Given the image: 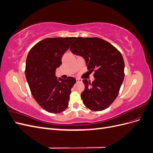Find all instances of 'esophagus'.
Listing matches in <instances>:
<instances>
[{
  "instance_id": "1",
  "label": "esophagus",
  "mask_w": 153,
  "mask_h": 153,
  "mask_svg": "<svg viewBox=\"0 0 153 153\" xmlns=\"http://www.w3.org/2000/svg\"><path fill=\"white\" fill-rule=\"evenodd\" d=\"M76 82H81L82 80L80 79V78H76Z\"/></svg>"
}]
</instances>
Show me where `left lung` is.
I'll list each match as a JSON object with an SVG mask.
<instances>
[{"label": "left lung", "instance_id": "1", "mask_svg": "<svg viewBox=\"0 0 153 153\" xmlns=\"http://www.w3.org/2000/svg\"><path fill=\"white\" fill-rule=\"evenodd\" d=\"M73 54L85 59L87 69L94 71L95 80H83L85 89L81 98L93 111L107 108L117 98L124 78V62L121 52L99 38H76L70 47Z\"/></svg>", "mask_w": 153, "mask_h": 153}]
</instances>
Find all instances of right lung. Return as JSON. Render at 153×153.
Returning <instances> with one entry per match:
<instances>
[{"label":"right lung","mask_w":153,"mask_h":153,"mask_svg":"<svg viewBox=\"0 0 153 153\" xmlns=\"http://www.w3.org/2000/svg\"><path fill=\"white\" fill-rule=\"evenodd\" d=\"M75 37L46 38L36 43L27 55L25 76L31 94L39 106L48 112L57 114L68 107L71 89L76 79L55 76L62 64V57Z\"/></svg>","instance_id":"1"}]
</instances>
